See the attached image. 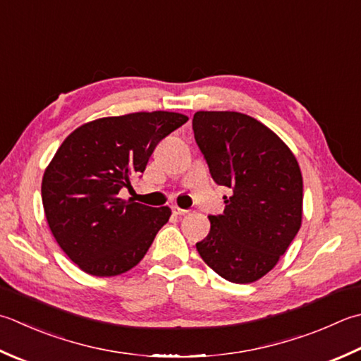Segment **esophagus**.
Returning <instances> with one entry per match:
<instances>
[{"label":"esophagus","instance_id":"1","mask_svg":"<svg viewBox=\"0 0 361 361\" xmlns=\"http://www.w3.org/2000/svg\"><path fill=\"white\" fill-rule=\"evenodd\" d=\"M172 211H173L175 216H185V214L189 213L188 209H183V208H180V207H176V204H172Z\"/></svg>","mask_w":361,"mask_h":361}]
</instances>
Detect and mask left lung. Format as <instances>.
Returning a JSON list of instances; mask_svg holds the SVG:
<instances>
[{"instance_id": "obj_1", "label": "left lung", "mask_w": 361, "mask_h": 361, "mask_svg": "<svg viewBox=\"0 0 361 361\" xmlns=\"http://www.w3.org/2000/svg\"><path fill=\"white\" fill-rule=\"evenodd\" d=\"M192 130L213 180L233 189L195 247L222 279L253 283L274 269L302 225L299 162L271 128L241 112L199 111Z\"/></svg>"}]
</instances>
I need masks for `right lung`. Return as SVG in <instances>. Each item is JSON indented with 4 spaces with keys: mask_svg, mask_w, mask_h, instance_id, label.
<instances>
[{
    "mask_svg": "<svg viewBox=\"0 0 361 361\" xmlns=\"http://www.w3.org/2000/svg\"><path fill=\"white\" fill-rule=\"evenodd\" d=\"M186 122L169 111L102 117L61 144L42 178V203L56 243L81 271L114 277L144 258L172 211L118 192L145 171L159 140Z\"/></svg>",
    "mask_w": 361,
    "mask_h": 361,
    "instance_id": "obj_1",
    "label": "right lung"
}]
</instances>
